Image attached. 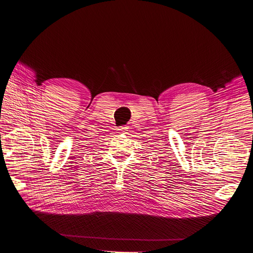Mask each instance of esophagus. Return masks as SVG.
Listing matches in <instances>:
<instances>
[{
	"mask_svg": "<svg viewBox=\"0 0 253 253\" xmlns=\"http://www.w3.org/2000/svg\"><path fill=\"white\" fill-rule=\"evenodd\" d=\"M127 129H128V127H126V126H121L118 128V130L120 133H124L127 131Z\"/></svg>",
	"mask_w": 253,
	"mask_h": 253,
	"instance_id": "1",
	"label": "esophagus"
}]
</instances>
